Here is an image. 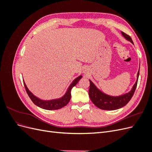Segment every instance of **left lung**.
<instances>
[{
  "label": "left lung",
  "instance_id": "8db88e82",
  "mask_svg": "<svg viewBox=\"0 0 152 152\" xmlns=\"http://www.w3.org/2000/svg\"><path fill=\"white\" fill-rule=\"evenodd\" d=\"M121 34L127 40L129 41L132 44H134L130 36L127 35L122 31H121ZM139 73L140 69L137 73L136 82L132 87L131 91H129L128 93L119 96H111L104 93V92L98 89L93 82L89 80L90 87L89 95L92 102L98 108L104 110H115L122 108L129 102L133 94H134L136 88L137 80H138Z\"/></svg>",
  "mask_w": 152,
  "mask_h": 152
}]
</instances>
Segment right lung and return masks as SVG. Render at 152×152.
<instances>
[{
  "instance_id": "add662e5",
  "label": "right lung",
  "mask_w": 152,
  "mask_h": 152,
  "mask_svg": "<svg viewBox=\"0 0 152 152\" xmlns=\"http://www.w3.org/2000/svg\"><path fill=\"white\" fill-rule=\"evenodd\" d=\"M82 76L80 75L78 77L75 78V79L72 81L70 85L68 86L65 94H64L63 96H61V98L49 99V100H44L38 97H37L36 96H35L28 89V87H27L25 81H23V84H24L27 94H28L30 98L35 105L44 110H54L60 109L64 107L69 103L71 98V91L73 87H74L78 82H79V81L82 79Z\"/></svg>"
}]
</instances>
